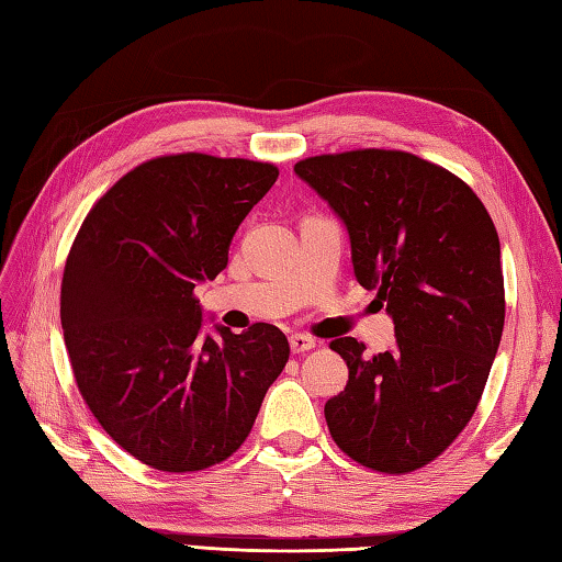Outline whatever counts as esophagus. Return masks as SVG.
Returning a JSON list of instances; mask_svg holds the SVG:
<instances>
[{"label": "esophagus", "mask_w": 562, "mask_h": 562, "mask_svg": "<svg viewBox=\"0 0 562 562\" xmlns=\"http://www.w3.org/2000/svg\"><path fill=\"white\" fill-rule=\"evenodd\" d=\"M289 341H291V351L293 353H305V351L315 349V339L307 337V335H291Z\"/></svg>", "instance_id": "obj_1"}]
</instances>
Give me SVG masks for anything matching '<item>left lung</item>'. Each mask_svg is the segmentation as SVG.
<instances>
[{"mask_svg":"<svg viewBox=\"0 0 562 562\" xmlns=\"http://www.w3.org/2000/svg\"><path fill=\"white\" fill-rule=\"evenodd\" d=\"M347 227L353 277L378 291L395 345L331 341L349 366L327 400L331 439L381 473L434 461L485 391L505 327L499 237L485 205L437 165L397 150L307 157L293 167Z\"/></svg>","mask_w":562,"mask_h":562,"instance_id":"1","label":"left lung"}]
</instances>
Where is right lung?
<instances>
[{
    "label": "right lung",
    "instance_id": "right-lung-1",
    "mask_svg": "<svg viewBox=\"0 0 562 562\" xmlns=\"http://www.w3.org/2000/svg\"><path fill=\"white\" fill-rule=\"evenodd\" d=\"M277 177L251 159L157 157L116 181L75 237L60 291L75 381L109 437L157 471L233 456L289 361L279 327L205 329L193 297Z\"/></svg>",
    "mask_w": 562,
    "mask_h": 562
}]
</instances>
